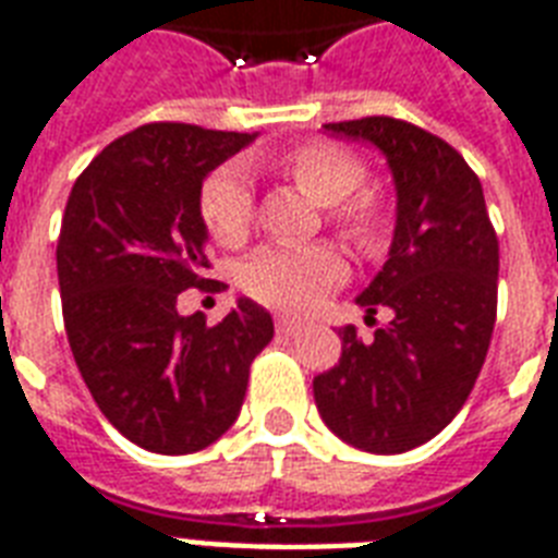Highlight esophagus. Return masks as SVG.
<instances>
[{
  "label": "esophagus",
  "instance_id": "obj_1",
  "mask_svg": "<svg viewBox=\"0 0 558 558\" xmlns=\"http://www.w3.org/2000/svg\"><path fill=\"white\" fill-rule=\"evenodd\" d=\"M275 330H278V336H283V339H295L298 332H301V324L289 322V318H278V322H275Z\"/></svg>",
  "mask_w": 558,
  "mask_h": 558
}]
</instances>
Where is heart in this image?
Segmentation results:
<instances>
[{
  "label": "heart",
  "instance_id": "b5f03b06",
  "mask_svg": "<svg viewBox=\"0 0 558 558\" xmlns=\"http://www.w3.org/2000/svg\"><path fill=\"white\" fill-rule=\"evenodd\" d=\"M278 168L310 199L330 205V219L359 248L379 243L385 210L376 193L359 191L365 185L367 168L356 153L339 144L310 142L289 150ZM196 210L214 243L226 248L245 243L254 222L248 173L240 165L210 170L196 196ZM344 275L348 263L332 245H263L240 266V287L257 304L301 315L313 310L327 289L341 283Z\"/></svg>",
  "mask_w": 558,
  "mask_h": 558
}]
</instances>
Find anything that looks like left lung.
I'll list each match as a JSON object with an SVG mask.
<instances>
[{
	"label": "left lung",
	"instance_id": "1",
	"mask_svg": "<svg viewBox=\"0 0 558 558\" xmlns=\"http://www.w3.org/2000/svg\"><path fill=\"white\" fill-rule=\"evenodd\" d=\"M376 144L397 182V228L381 271L356 298L390 322L362 341L341 327L339 365L318 373V414L341 440L373 454L416 449L469 399L498 313V236L484 187L449 142L399 118L324 124Z\"/></svg>",
	"mask_w": 558,
	"mask_h": 558
}]
</instances>
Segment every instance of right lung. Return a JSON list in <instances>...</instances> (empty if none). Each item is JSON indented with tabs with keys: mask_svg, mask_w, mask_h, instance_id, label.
I'll use <instances>...</instances> for the list:
<instances>
[{
	"mask_svg": "<svg viewBox=\"0 0 558 558\" xmlns=\"http://www.w3.org/2000/svg\"><path fill=\"white\" fill-rule=\"evenodd\" d=\"M252 138L144 124L107 144L65 202L57 280L69 348L100 414L147 451L191 454L219 440L275 336L271 315L248 298L214 327L177 310L179 292L214 283L196 210L202 179Z\"/></svg>",
	"mask_w": 558,
	"mask_h": 558,
	"instance_id": "obj_1",
	"label": "right lung"
}]
</instances>
